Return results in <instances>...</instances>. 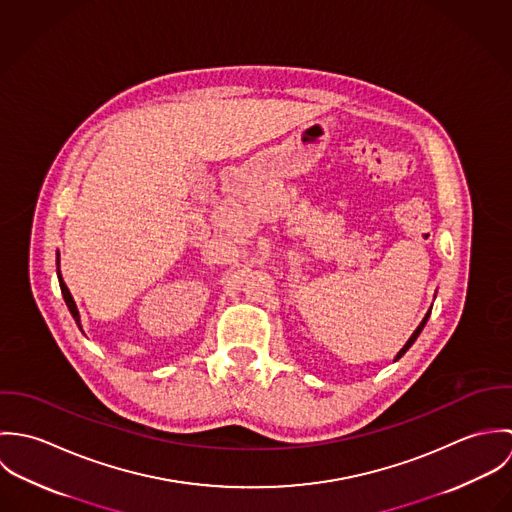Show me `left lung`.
<instances>
[{
	"label": "left lung",
	"instance_id": "8db88e82",
	"mask_svg": "<svg viewBox=\"0 0 512 512\" xmlns=\"http://www.w3.org/2000/svg\"><path fill=\"white\" fill-rule=\"evenodd\" d=\"M430 313H432V309H430V311H428V313H426V317H424V319H422V323H420V325H418V329H416V331H414V333H412V337H410V339H408V341H406V345H404V347H402V349H400V351H398V355H396V357H394V361H398V359H402V357H404V355H406V351H408V349H410V347H412V345H414V341H416V339H418V337H420V333H422V329H424V327H426V323H428V319H430Z\"/></svg>",
	"mask_w": 512,
	"mask_h": 512
}]
</instances>
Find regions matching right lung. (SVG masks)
I'll use <instances>...</instances> for the list:
<instances>
[{
    "label": "right lung",
    "mask_w": 512,
    "mask_h": 512,
    "mask_svg": "<svg viewBox=\"0 0 512 512\" xmlns=\"http://www.w3.org/2000/svg\"><path fill=\"white\" fill-rule=\"evenodd\" d=\"M57 276H59V284H61V292H63V297H65V301H67V307H69V311H71V315L74 317V321H76V325H78V329L82 331V325H80V313H78V307H76V303H74L73 295L69 292V288H67V284L63 282V276H61V270H59V254H57Z\"/></svg>",
    "instance_id": "add662e5"
}]
</instances>
